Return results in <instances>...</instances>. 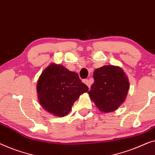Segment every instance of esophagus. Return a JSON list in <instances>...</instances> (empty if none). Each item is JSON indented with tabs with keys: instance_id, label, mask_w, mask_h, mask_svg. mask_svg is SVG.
Returning <instances> with one entry per match:
<instances>
[{
	"instance_id": "34e87169",
	"label": "esophagus",
	"mask_w": 155,
	"mask_h": 155,
	"mask_svg": "<svg viewBox=\"0 0 155 155\" xmlns=\"http://www.w3.org/2000/svg\"><path fill=\"white\" fill-rule=\"evenodd\" d=\"M83 82H84V84H86V86H88L89 88H90V87H91V81H90V80H88V79H85V80L83 81Z\"/></svg>"
}]
</instances>
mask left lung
Returning <instances> with one entry per match:
<instances>
[{
    "mask_svg": "<svg viewBox=\"0 0 155 155\" xmlns=\"http://www.w3.org/2000/svg\"><path fill=\"white\" fill-rule=\"evenodd\" d=\"M94 83L88 93L100 112H114L125 101L129 89L128 77L120 67L104 65L93 72Z\"/></svg>",
    "mask_w": 155,
    "mask_h": 155,
    "instance_id": "obj_1",
    "label": "left lung"
}]
</instances>
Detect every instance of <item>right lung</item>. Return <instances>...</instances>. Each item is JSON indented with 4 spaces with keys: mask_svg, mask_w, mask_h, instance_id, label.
<instances>
[{
    "mask_svg": "<svg viewBox=\"0 0 155 155\" xmlns=\"http://www.w3.org/2000/svg\"><path fill=\"white\" fill-rule=\"evenodd\" d=\"M36 89L41 107L58 117L68 114L76 100L88 91V86L83 84L77 73L54 62L41 73Z\"/></svg>",
    "mask_w": 155,
    "mask_h": 155,
    "instance_id": "obj_1",
    "label": "right lung"
}]
</instances>
